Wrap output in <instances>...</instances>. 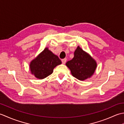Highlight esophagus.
I'll use <instances>...</instances> for the list:
<instances>
[{"label": "esophagus", "instance_id": "1", "mask_svg": "<svg viewBox=\"0 0 124 124\" xmlns=\"http://www.w3.org/2000/svg\"><path fill=\"white\" fill-rule=\"evenodd\" d=\"M66 61H67V59H63L62 60V62L63 64H65V62H66Z\"/></svg>", "mask_w": 124, "mask_h": 124}]
</instances>
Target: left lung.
<instances>
[{"instance_id":"8db88e82","label":"left lung","mask_w":124,"mask_h":124,"mask_svg":"<svg viewBox=\"0 0 124 124\" xmlns=\"http://www.w3.org/2000/svg\"><path fill=\"white\" fill-rule=\"evenodd\" d=\"M73 77L80 80H84L93 74L96 63L90 55L84 52L79 46L74 53V57L66 63Z\"/></svg>"}]
</instances>
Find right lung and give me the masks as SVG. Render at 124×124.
<instances>
[{
	"label": "right lung",
	"instance_id": "obj_1",
	"mask_svg": "<svg viewBox=\"0 0 124 124\" xmlns=\"http://www.w3.org/2000/svg\"><path fill=\"white\" fill-rule=\"evenodd\" d=\"M62 62L59 57L46 48L35 59L31 61L30 68L31 71L35 77L43 79L53 72L54 68Z\"/></svg>",
	"mask_w": 124,
	"mask_h": 124
}]
</instances>
